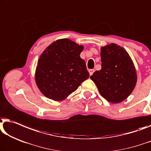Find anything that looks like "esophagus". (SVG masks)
<instances>
[{"label":"esophagus","instance_id":"esophagus-1","mask_svg":"<svg viewBox=\"0 0 151 151\" xmlns=\"http://www.w3.org/2000/svg\"><path fill=\"white\" fill-rule=\"evenodd\" d=\"M88 71H89V73H90V76H92L94 72H95V70H94V69H90Z\"/></svg>","mask_w":151,"mask_h":151}]
</instances>
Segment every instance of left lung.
Segmentation results:
<instances>
[{"instance_id":"left-lung-1","label":"left lung","mask_w":151,"mask_h":151,"mask_svg":"<svg viewBox=\"0 0 151 151\" xmlns=\"http://www.w3.org/2000/svg\"><path fill=\"white\" fill-rule=\"evenodd\" d=\"M101 69L91 79L104 99L112 104L123 101L132 93L137 75L130 56L123 47L111 43L101 48Z\"/></svg>"}]
</instances>
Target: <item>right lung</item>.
I'll return each mask as SVG.
<instances>
[{
    "instance_id": "right-lung-1",
    "label": "right lung",
    "mask_w": 151,
    "mask_h": 151,
    "mask_svg": "<svg viewBox=\"0 0 151 151\" xmlns=\"http://www.w3.org/2000/svg\"><path fill=\"white\" fill-rule=\"evenodd\" d=\"M84 47L68 39H59L41 54L35 80L45 97L62 101L89 78L85 61L80 54Z\"/></svg>"
}]
</instances>
